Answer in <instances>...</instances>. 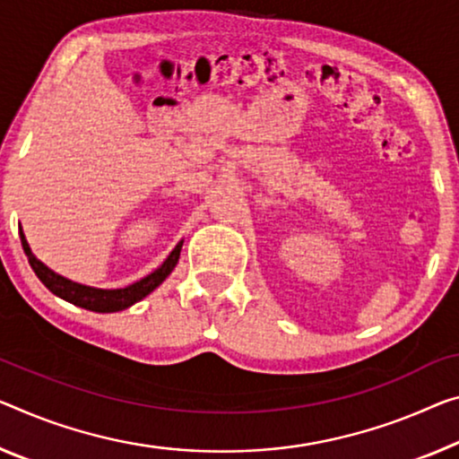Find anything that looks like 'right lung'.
I'll return each mask as SVG.
<instances>
[{
    "label": "right lung",
    "mask_w": 459,
    "mask_h": 459,
    "mask_svg": "<svg viewBox=\"0 0 459 459\" xmlns=\"http://www.w3.org/2000/svg\"><path fill=\"white\" fill-rule=\"evenodd\" d=\"M20 239H22V248L28 256V263H30L32 271L37 273V277L42 281V285H45L48 291L55 293L61 299L74 303V306H80L83 309H90V312H100V314L121 312V309L131 307L133 303H137L143 299L145 295H150L153 289L164 283L168 274L174 271V266L178 264L180 250H182V242H178L176 244V248L170 252V256L164 260V264L153 271L152 274H147V277L137 281V283L123 289H96L82 283H74V281L61 277V274L48 269L47 264H42L40 260L32 254L22 230H20Z\"/></svg>",
    "instance_id": "add662e5"
}]
</instances>
